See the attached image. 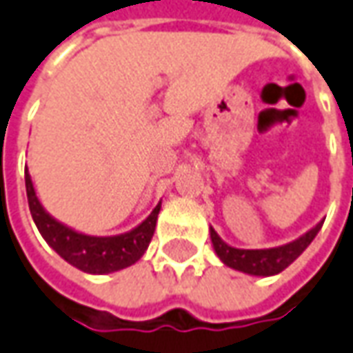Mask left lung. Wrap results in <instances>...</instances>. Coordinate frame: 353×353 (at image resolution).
Listing matches in <instances>:
<instances>
[{
  "mask_svg": "<svg viewBox=\"0 0 353 353\" xmlns=\"http://www.w3.org/2000/svg\"><path fill=\"white\" fill-rule=\"evenodd\" d=\"M323 222L325 220H321L317 226H313L303 236H299L286 245L270 247V249H237V247L228 245L214 232V228H210V239H212L214 253L226 267L251 274V276H274L290 267L307 249L309 243L319 234Z\"/></svg>",
  "mask_w": 353,
  "mask_h": 353,
  "instance_id": "1",
  "label": "left lung"
}]
</instances>
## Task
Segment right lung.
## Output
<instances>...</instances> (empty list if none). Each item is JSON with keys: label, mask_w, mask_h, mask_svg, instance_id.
<instances>
[{"label": "right lung", "mask_w": 353, "mask_h": 353, "mask_svg": "<svg viewBox=\"0 0 353 353\" xmlns=\"http://www.w3.org/2000/svg\"><path fill=\"white\" fill-rule=\"evenodd\" d=\"M26 196L28 208L34 220L38 232L42 234L46 243L56 251L61 259H65L69 265H73L88 274H110L121 268L135 265L139 259L145 255L146 247L154 236L158 212L162 203H158L154 210L133 230L119 236H86L73 228L61 224L59 220L46 212L42 203L36 196L34 185L28 170H25Z\"/></svg>", "instance_id": "obj_1"}]
</instances>
